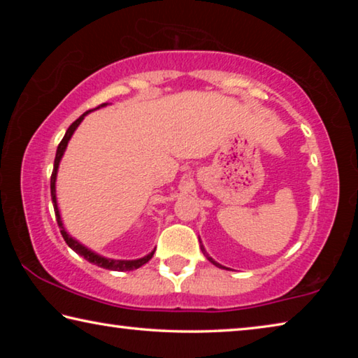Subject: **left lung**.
Here are the masks:
<instances>
[{"mask_svg": "<svg viewBox=\"0 0 358 358\" xmlns=\"http://www.w3.org/2000/svg\"><path fill=\"white\" fill-rule=\"evenodd\" d=\"M202 251H203V250H202ZM203 254H205V251H203ZM207 257H208V256H207ZM208 260H211V262H213L215 265H217V266H221V268H226V266H222V265H220V264H216V262H215V260H213V259H211V257H208Z\"/></svg>", "mask_w": 358, "mask_h": 358, "instance_id": "8db88e82", "label": "left lung"}]
</instances>
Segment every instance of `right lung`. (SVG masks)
<instances>
[{
	"instance_id": "1",
	"label": "right lung",
	"mask_w": 358,
	"mask_h": 358,
	"mask_svg": "<svg viewBox=\"0 0 358 358\" xmlns=\"http://www.w3.org/2000/svg\"><path fill=\"white\" fill-rule=\"evenodd\" d=\"M104 106H107V102H106V104H101V106L94 107V108H99V107H104ZM94 108H92V110H94ZM92 110H87V112H85V113L82 115V117H78V118L74 121V123H72V124L69 126L68 131H66L64 137L62 138V142H59V145H58L57 156H55V162H53V171H52V177H50V192H52V202H53V208H55V216H57V222H58L59 232H62V235H63L64 241H66V243H68V246L71 248V250H74L77 254H80V256H82L83 259H87L88 262H92V264L98 265V266H102V268L113 270V271H131V270H136V268H138V266H142L143 264H147L148 260H150L151 257H153L155 251H153V252H150L148 256H145V257H142V259H137V260H113V259H106V257H101V256H98V254L93 252V251H90L88 248H85L83 245L78 243L77 240H74V238H72V237H69L68 234H66V230H64V227H63V222H62V217H59V211H58V207H57V196H55V180H57V171H58V166H59V159H62V156H63V153H64V150H66V147H68V142H69V138H71V136H72V134H74L76 128H77L78 124H80V121L83 120L85 115H87L88 112H92Z\"/></svg>"
}]
</instances>
